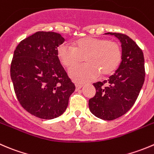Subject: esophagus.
Listing matches in <instances>:
<instances>
[{"label": "esophagus", "instance_id": "obj_1", "mask_svg": "<svg viewBox=\"0 0 154 154\" xmlns=\"http://www.w3.org/2000/svg\"><path fill=\"white\" fill-rule=\"evenodd\" d=\"M75 86H76V89H81L82 87H83V84H81V83H76Z\"/></svg>", "mask_w": 154, "mask_h": 154}]
</instances>
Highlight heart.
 Masks as SVG:
<instances>
[{
  "mask_svg": "<svg viewBox=\"0 0 154 154\" xmlns=\"http://www.w3.org/2000/svg\"><path fill=\"white\" fill-rule=\"evenodd\" d=\"M58 56L65 67L80 63L83 58L86 63L70 68L68 74L77 83H84L99 76L113 72L120 64L122 51L114 41L95 37H86L75 43V46L62 44L58 47Z\"/></svg>",
  "mask_w": 154,
  "mask_h": 154,
  "instance_id": "1",
  "label": "heart"
}]
</instances>
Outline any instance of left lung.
<instances>
[{
	"mask_svg": "<svg viewBox=\"0 0 154 154\" xmlns=\"http://www.w3.org/2000/svg\"><path fill=\"white\" fill-rule=\"evenodd\" d=\"M106 34L114 35L121 43L122 62L107 80L93 83L96 93L89 100V107L98 118L113 120L135 104L144 82V59L142 50L129 36L112 32Z\"/></svg>",
	"mask_w": 154,
	"mask_h": 154,
	"instance_id": "obj_1",
	"label": "left lung"
}]
</instances>
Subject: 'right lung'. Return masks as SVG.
I'll list each match as a JSON object with an SVG mask.
<instances>
[{
    "label": "right lung",
    "instance_id": "right-lung-1",
    "mask_svg": "<svg viewBox=\"0 0 154 154\" xmlns=\"http://www.w3.org/2000/svg\"><path fill=\"white\" fill-rule=\"evenodd\" d=\"M64 41L60 34L37 31L14 51L10 76L15 93L23 108L39 118L61 116L75 90L58 57L57 48Z\"/></svg>",
    "mask_w": 154,
    "mask_h": 154
}]
</instances>
